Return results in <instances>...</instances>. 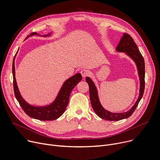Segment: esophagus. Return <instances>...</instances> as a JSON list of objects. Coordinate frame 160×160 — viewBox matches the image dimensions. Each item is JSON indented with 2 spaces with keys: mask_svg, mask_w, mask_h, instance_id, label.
<instances>
[{
  "mask_svg": "<svg viewBox=\"0 0 160 160\" xmlns=\"http://www.w3.org/2000/svg\"><path fill=\"white\" fill-rule=\"evenodd\" d=\"M80 72H81V75L83 78H85V77H87L89 75V71L87 69H83Z\"/></svg>",
  "mask_w": 160,
  "mask_h": 160,
  "instance_id": "1",
  "label": "esophagus"
}]
</instances>
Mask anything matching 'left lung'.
Returning <instances> with one entry per match:
<instances>
[{"label":"left lung","instance_id":"8db88e82","mask_svg":"<svg viewBox=\"0 0 160 160\" xmlns=\"http://www.w3.org/2000/svg\"><path fill=\"white\" fill-rule=\"evenodd\" d=\"M116 51H118L119 52L126 53V55H128L133 60L137 67L138 76L140 78L139 96L136 101V103L132 107V108L128 112L123 113H112L105 110L102 106H101L100 103L98 94V91L94 82L89 77H87L85 78V80L88 82L89 87V95L91 103L95 113L101 119H103L107 121H117L128 118L132 115L143 96L145 89L144 59L140 51L138 50L136 43L135 42L132 36L126 33H124L123 36L121 38L118 47H116Z\"/></svg>","mask_w":160,"mask_h":160}]
</instances>
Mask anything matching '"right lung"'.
<instances>
[{
	"label": "right lung",
	"mask_w": 160,
	"mask_h": 160,
	"mask_svg": "<svg viewBox=\"0 0 160 160\" xmlns=\"http://www.w3.org/2000/svg\"><path fill=\"white\" fill-rule=\"evenodd\" d=\"M33 35L39 34H38L36 32H33L30 36ZM49 36H50V34L43 36L45 37ZM12 70L13 76L14 92L20 105L27 115L32 118L41 121H53L61 117L68 106L69 96L72 90L73 89V88L81 81L82 78L80 73H77L71 77L64 82L56 99L54 100V101H53L52 104L44 107H34L27 103L20 95L15 78V69H14V60L12 62Z\"/></svg>",
	"instance_id": "obj_1"
}]
</instances>
